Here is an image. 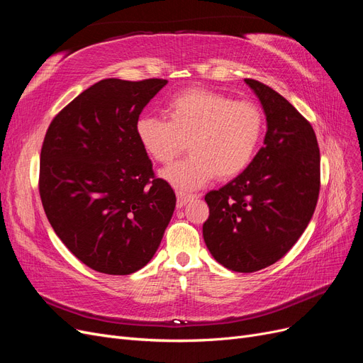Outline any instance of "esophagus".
<instances>
[{"instance_id": "34e87169", "label": "esophagus", "mask_w": 363, "mask_h": 363, "mask_svg": "<svg viewBox=\"0 0 363 363\" xmlns=\"http://www.w3.org/2000/svg\"><path fill=\"white\" fill-rule=\"evenodd\" d=\"M195 199V195H188V194H182V192H177V207L182 208L183 206L188 204L191 200Z\"/></svg>"}]
</instances>
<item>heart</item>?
<instances>
[{
	"label": "heart",
	"mask_w": 363,
	"mask_h": 363,
	"mask_svg": "<svg viewBox=\"0 0 363 363\" xmlns=\"http://www.w3.org/2000/svg\"><path fill=\"white\" fill-rule=\"evenodd\" d=\"M168 119L142 115L135 125L139 145L157 163L168 164L184 151L191 156L160 172L175 189L192 192L242 174L259 147L263 113L251 101L192 87L172 96Z\"/></svg>",
	"instance_id": "heart-1"
}]
</instances>
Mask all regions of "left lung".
<instances>
[{
	"instance_id": "8db88e82",
	"label": "left lung",
	"mask_w": 363,
	"mask_h": 363,
	"mask_svg": "<svg viewBox=\"0 0 363 363\" xmlns=\"http://www.w3.org/2000/svg\"><path fill=\"white\" fill-rule=\"evenodd\" d=\"M267 116L248 168L206 194L204 242L218 263L255 272L281 259L303 235L320 195V148L312 125L280 94L245 79Z\"/></svg>"
}]
</instances>
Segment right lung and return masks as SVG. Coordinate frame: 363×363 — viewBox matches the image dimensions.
Masks as SVG:
<instances>
[{"instance_id":"obj_1","label":"right lung","mask_w":363,"mask_h":363,"mask_svg":"<svg viewBox=\"0 0 363 363\" xmlns=\"http://www.w3.org/2000/svg\"><path fill=\"white\" fill-rule=\"evenodd\" d=\"M168 80L106 79L52 119L39 192L54 232L89 268L127 276L156 255L175 194L136 139L140 112Z\"/></svg>"}]
</instances>
